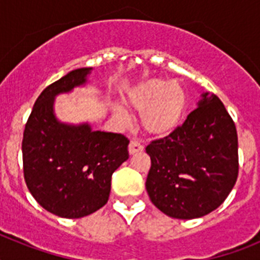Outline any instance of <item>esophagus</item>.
Here are the masks:
<instances>
[{"mask_svg": "<svg viewBox=\"0 0 260 260\" xmlns=\"http://www.w3.org/2000/svg\"><path fill=\"white\" fill-rule=\"evenodd\" d=\"M141 151H143V146H142L139 142L137 141L130 142V144H128V153H130V155H135V153L141 152Z\"/></svg>", "mask_w": 260, "mask_h": 260, "instance_id": "esophagus-1", "label": "esophagus"}]
</instances>
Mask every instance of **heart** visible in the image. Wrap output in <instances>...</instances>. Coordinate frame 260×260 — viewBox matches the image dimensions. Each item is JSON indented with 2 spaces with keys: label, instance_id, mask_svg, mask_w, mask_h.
Listing matches in <instances>:
<instances>
[{
  "label": "heart",
  "instance_id": "heart-1",
  "mask_svg": "<svg viewBox=\"0 0 260 260\" xmlns=\"http://www.w3.org/2000/svg\"><path fill=\"white\" fill-rule=\"evenodd\" d=\"M185 89L177 83L165 79L147 80L138 86L127 96V105L142 113V125L151 134H165L172 132L182 117L186 107ZM119 118H126L121 105H114Z\"/></svg>",
  "mask_w": 260,
  "mask_h": 260
}]
</instances>
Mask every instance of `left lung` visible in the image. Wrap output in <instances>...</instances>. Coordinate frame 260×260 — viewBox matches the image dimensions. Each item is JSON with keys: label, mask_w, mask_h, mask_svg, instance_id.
Listing matches in <instances>:
<instances>
[{"label": "left lung", "mask_w": 260, "mask_h": 260, "mask_svg": "<svg viewBox=\"0 0 260 260\" xmlns=\"http://www.w3.org/2000/svg\"><path fill=\"white\" fill-rule=\"evenodd\" d=\"M197 109L168 137L146 147L150 199L174 219L208 215L226 199L238 176L236 125L220 99L202 93Z\"/></svg>", "instance_id": "1"}]
</instances>
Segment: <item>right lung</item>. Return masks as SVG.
I'll list each match as a JSON object with an SVG mask.
<instances>
[{
	"label": "right lung",
	"mask_w": 260,
	"mask_h": 260,
	"mask_svg": "<svg viewBox=\"0 0 260 260\" xmlns=\"http://www.w3.org/2000/svg\"><path fill=\"white\" fill-rule=\"evenodd\" d=\"M92 68L73 70L40 93L23 133V173L32 197L48 212L79 219L109 199L112 174L128 158L122 134L70 125L54 114V99L84 86Z\"/></svg>",
	"instance_id": "1"
}]
</instances>
